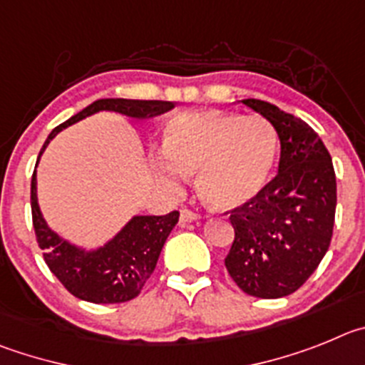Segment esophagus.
I'll use <instances>...</instances> for the list:
<instances>
[{"label":"esophagus","mask_w":365,"mask_h":365,"mask_svg":"<svg viewBox=\"0 0 365 365\" xmlns=\"http://www.w3.org/2000/svg\"><path fill=\"white\" fill-rule=\"evenodd\" d=\"M196 220H200V215H198V212L189 211V209H182V212H180V222H182V223L196 222Z\"/></svg>","instance_id":"1"}]
</instances>
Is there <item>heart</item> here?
Instances as JSON below:
<instances>
[{
	"label": "heart",
	"mask_w": 365,
	"mask_h": 365,
	"mask_svg": "<svg viewBox=\"0 0 365 365\" xmlns=\"http://www.w3.org/2000/svg\"><path fill=\"white\" fill-rule=\"evenodd\" d=\"M169 163L156 165L175 180L178 170L196 175L203 202L218 211L251 203L267 185L278 154V134L264 116L220 110L185 113L163 129Z\"/></svg>",
	"instance_id": "obj_1"
}]
</instances>
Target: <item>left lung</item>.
<instances>
[{
    "instance_id": "left-lung-1",
    "label": "left lung",
    "mask_w": 365,
    "mask_h": 365,
    "mask_svg": "<svg viewBox=\"0 0 365 365\" xmlns=\"http://www.w3.org/2000/svg\"><path fill=\"white\" fill-rule=\"evenodd\" d=\"M280 138L278 175L251 203L231 211L235 242L225 267L244 293L282 298L314 272L331 244L336 178L331 154L304 120L247 98Z\"/></svg>"
}]
</instances>
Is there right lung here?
Wrapping results in <instances>:
<instances>
[{
	"label": "right lung",
	"mask_w": 365,
	"mask_h": 365,
	"mask_svg": "<svg viewBox=\"0 0 365 365\" xmlns=\"http://www.w3.org/2000/svg\"><path fill=\"white\" fill-rule=\"evenodd\" d=\"M173 107H175L173 101L160 100L103 98L93 101L48 134L47 142L39 150L38 163L56 134L93 114L110 110V113L143 120L167 113ZM31 207L36 238L39 247L43 249V258L52 274L65 285L68 293L93 304H121L140 294L145 282L153 274L167 236L178 223L180 216L178 211H173L165 216L136 215L103 245L85 249L61 238L45 222L38 203L36 169L31 183Z\"/></svg>",
	"instance_id": "1"
}]
</instances>
